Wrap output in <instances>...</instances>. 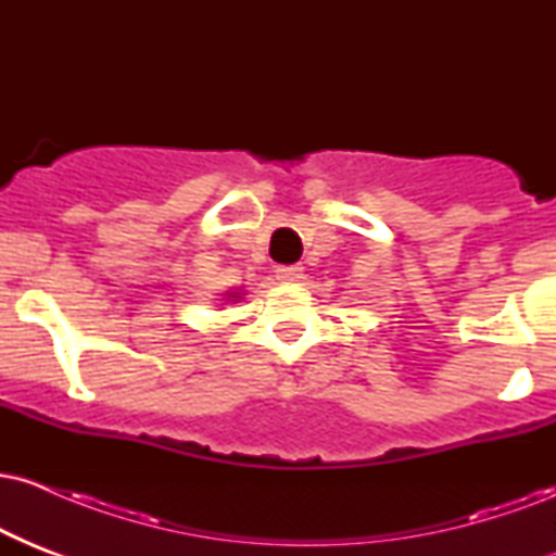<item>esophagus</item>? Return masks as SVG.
Here are the masks:
<instances>
[{"instance_id": "34e87169", "label": "esophagus", "mask_w": 556, "mask_h": 556, "mask_svg": "<svg viewBox=\"0 0 556 556\" xmlns=\"http://www.w3.org/2000/svg\"><path fill=\"white\" fill-rule=\"evenodd\" d=\"M277 277L285 279V282H295V279L303 277V266H277Z\"/></svg>"}]
</instances>
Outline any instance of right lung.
<instances>
[{"mask_svg":"<svg viewBox=\"0 0 556 556\" xmlns=\"http://www.w3.org/2000/svg\"><path fill=\"white\" fill-rule=\"evenodd\" d=\"M238 295H240V292H238ZM238 295H232V298H238Z\"/></svg>","mask_w":556,"mask_h":556,"instance_id":"right-lung-1","label":"right lung"}]
</instances>
